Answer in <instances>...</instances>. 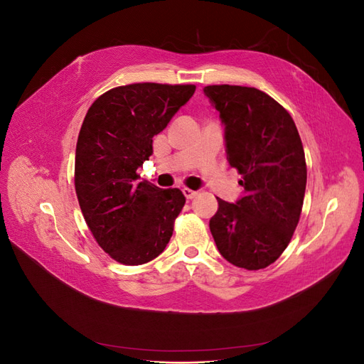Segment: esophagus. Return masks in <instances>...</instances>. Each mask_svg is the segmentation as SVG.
<instances>
[{"instance_id": "obj_1", "label": "esophagus", "mask_w": 364, "mask_h": 364, "mask_svg": "<svg viewBox=\"0 0 364 364\" xmlns=\"http://www.w3.org/2000/svg\"><path fill=\"white\" fill-rule=\"evenodd\" d=\"M182 193H183V196L186 197V199H194V197L199 194V191H194V190H190V188H183Z\"/></svg>"}]
</instances>
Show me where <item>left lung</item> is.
Wrapping results in <instances>:
<instances>
[{
  "mask_svg": "<svg viewBox=\"0 0 364 364\" xmlns=\"http://www.w3.org/2000/svg\"><path fill=\"white\" fill-rule=\"evenodd\" d=\"M205 95L225 126L228 162L243 176L245 196L218 199L209 229L222 257L259 270L277 261L299 223L306 185L305 153L290 114L257 87L211 85Z\"/></svg>",
  "mask_w": 364,
  "mask_h": 364,
  "instance_id": "left-lung-1",
  "label": "left lung"
}]
</instances>
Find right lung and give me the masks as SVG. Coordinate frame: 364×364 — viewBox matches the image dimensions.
<instances>
[{
  "label": "right lung",
  "instance_id": "add662e5",
  "mask_svg": "<svg viewBox=\"0 0 364 364\" xmlns=\"http://www.w3.org/2000/svg\"><path fill=\"white\" fill-rule=\"evenodd\" d=\"M194 85L134 83L105 92L87 111L77 139L74 183L85 222L115 261L155 259L185 205L178 188L138 182L153 136L190 100Z\"/></svg>",
  "mask_w": 364,
  "mask_h": 364
}]
</instances>
